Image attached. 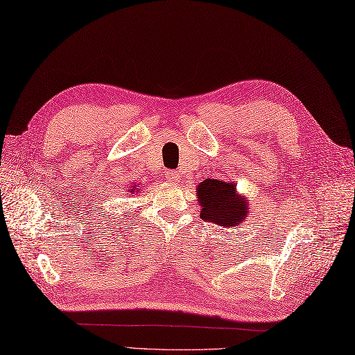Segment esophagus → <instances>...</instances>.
<instances>
[{
	"label": "esophagus",
	"mask_w": 355,
	"mask_h": 355,
	"mask_svg": "<svg viewBox=\"0 0 355 355\" xmlns=\"http://www.w3.org/2000/svg\"><path fill=\"white\" fill-rule=\"evenodd\" d=\"M166 178L169 180V181H175V183H177V181L180 180V177H178V172L177 171H172V169H168L166 171Z\"/></svg>",
	"instance_id": "esophagus-1"
}]
</instances>
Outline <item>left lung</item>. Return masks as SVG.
<instances>
[{
  "instance_id": "8db88e82",
  "label": "left lung",
  "mask_w": 355,
  "mask_h": 355,
  "mask_svg": "<svg viewBox=\"0 0 355 355\" xmlns=\"http://www.w3.org/2000/svg\"><path fill=\"white\" fill-rule=\"evenodd\" d=\"M198 198L201 202V217L219 226H237L248 216V204L244 198L235 193V184L222 180H204L198 186Z\"/></svg>"
}]
</instances>
